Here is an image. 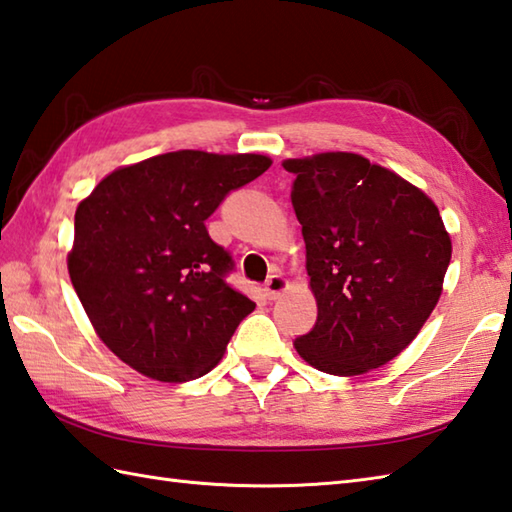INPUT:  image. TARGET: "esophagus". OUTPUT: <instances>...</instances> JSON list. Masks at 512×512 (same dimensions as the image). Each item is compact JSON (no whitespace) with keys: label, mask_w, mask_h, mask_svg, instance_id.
Listing matches in <instances>:
<instances>
[{"label":"esophagus","mask_w":512,"mask_h":512,"mask_svg":"<svg viewBox=\"0 0 512 512\" xmlns=\"http://www.w3.org/2000/svg\"><path fill=\"white\" fill-rule=\"evenodd\" d=\"M287 289H289V280H287L285 276L274 274V276H271V278L267 280V283H265V296H267L269 300H276V298L283 296Z\"/></svg>","instance_id":"obj_1"}]
</instances>
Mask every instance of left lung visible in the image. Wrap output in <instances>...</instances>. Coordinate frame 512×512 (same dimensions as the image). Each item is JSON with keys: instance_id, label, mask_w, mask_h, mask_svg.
<instances>
[{"instance_id": "obj_1", "label": "left lung", "mask_w": 512, "mask_h": 512, "mask_svg": "<svg viewBox=\"0 0 512 512\" xmlns=\"http://www.w3.org/2000/svg\"><path fill=\"white\" fill-rule=\"evenodd\" d=\"M316 327L294 340L311 367L351 378L409 347L442 296L451 234L420 187L362 154L285 159Z\"/></svg>"}]
</instances>
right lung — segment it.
I'll list each match as a JSON object with an SVG mask.
<instances>
[{"mask_svg": "<svg viewBox=\"0 0 512 512\" xmlns=\"http://www.w3.org/2000/svg\"><path fill=\"white\" fill-rule=\"evenodd\" d=\"M269 165L265 154H156L110 172L77 205L72 287L99 340L145 378L210 373L254 311L223 280L232 258L205 221Z\"/></svg>", "mask_w": 512, "mask_h": 512, "instance_id": "obj_1", "label": "right lung"}]
</instances>
